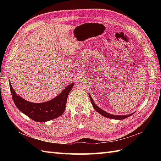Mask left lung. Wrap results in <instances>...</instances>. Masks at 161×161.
Wrapping results in <instances>:
<instances>
[{
    "mask_svg": "<svg viewBox=\"0 0 161 161\" xmlns=\"http://www.w3.org/2000/svg\"><path fill=\"white\" fill-rule=\"evenodd\" d=\"M89 95V97H90V100L91 102V104L93 105V108H95V110L97 112H98L99 114L102 115L103 116L106 118H111V119H125L126 118L129 117V116H131V115H133V114H134V113H133V114H128V115H113V114H108V113L104 111V110H102V108H100V107H98V106H97L94 103V101L93 100V98L91 96L90 94H88Z\"/></svg>",
    "mask_w": 161,
    "mask_h": 161,
    "instance_id": "1",
    "label": "left lung"
}]
</instances>
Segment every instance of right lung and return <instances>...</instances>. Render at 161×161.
Here are the masks:
<instances>
[{
  "label": "right lung",
  "instance_id": "1",
  "mask_svg": "<svg viewBox=\"0 0 161 161\" xmlns=\"http://www.w3.org/2000/svg\"><path fill=\"white\" fill-rule=\"evenodd\" d=\"M74 84L75 83H72L68 85L57 97L42 103H33L24 100L16 94L10 81L9 88L14 102L19 110L33 120L43 122L55 119L63 114L66 108L68 94Z\"/></svg>",
  "mask_w": 161,
  "mask_h": 161
}]
</instances>
